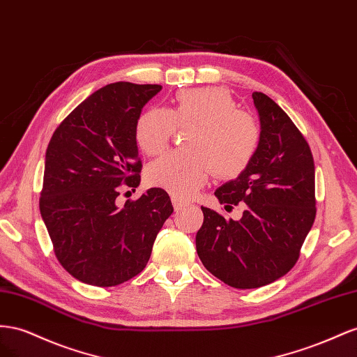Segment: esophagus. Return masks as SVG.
Here are the masks:
<instances>
[{
	"label": "esophagus",
	"instance_id": "esophagus-1",
	"mask_svg": "<svg viewBox=\"0 0 357 357\" xmlns=\"http://www.w3.org/2000/svg\"><path fill=\"white\" fill-rule=\"evenodd\" d=\"M172 205H173V209H175V212H179L182 209H185L188 206V203H184L182 200H179L178 197H172Z\"/></svg>",
	"mask_w": 357,
	"mask_h": 357
}]
</instances>
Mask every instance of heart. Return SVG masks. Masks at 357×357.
Returning a JSON list of instances; mask_svg holds the SVG:
<instances>
[{
	"instance_id": "1",
	"label": "heart",
	"mask_w": 357,
	"mask_h": 357,
	"mask_svg": "<svg viewBox=\"0 0 357 357\" xmlns=\"http://www.w3.org/2000/svg\"><path fill=\"white\" fill-rule=\"evenodd\" d=\"M175 130H188L182 139L185 151L152 161L146 181L178 199L195 195L211 172L217 178L239 176L260 145L257 121L238 110L236 101L218 86L178 91L166 112H144L136 122V144L144 154L157 155L169 146Z\"/></svg>"
}]
</instances>
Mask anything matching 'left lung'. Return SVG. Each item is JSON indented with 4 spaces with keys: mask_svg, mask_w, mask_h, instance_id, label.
I'll return each mask as SVG.
<instances>
[{
    "mask_svg": "<svg viewBox=\"0 0 357 357\" xmlns=\"http://www.w3.org/2000/svg\"><path fill=\"white\" fill-rule=\"evenodd\" d=\"M260 145L250 166L215 196L242 218L203 208L199 257L213 277L235 289H257L286 275L299 259L315 218V170L310 145L272 98L252 93Z\"/></svg>",
    "mask_w": 357,
    "mask_h": 357,
    "instance_id": "1",
    "label": "left lung"
}]
</instances>
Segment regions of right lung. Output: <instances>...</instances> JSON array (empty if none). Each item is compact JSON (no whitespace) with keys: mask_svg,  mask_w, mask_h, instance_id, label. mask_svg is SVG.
<instances>
[{"mask_svg":"<svg viewBox=\"0 0 357 357\" xmlns=\"http://www.w3.org/2000/svg\"><path fill=\"white\" fill-rule=\"evenodd\" d=\"M160 91L130 82L100 88L61 122L47 145L40 213L58 261L89 286H118L144 271L173 212L161 188L118 205L121 190L140 182L135 128Z\"/></svg>","mask_w":357,"mask_h":357,"instance_id":"obj_1","label":"right lung"}]
</instances>
